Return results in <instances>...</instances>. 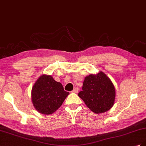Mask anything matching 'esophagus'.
<instances>
[{"instance_id":"obj_1","label":"esophagus","mask_w":146,"mask_h":146,"mask_svg":"<svg viewBox=\"0 0 146 146\" xmlns=\"http://www.w3.org/2000/svg\"><path fill=\"white\" fill-rule=\"evenodd\" d=\"M78 91V88H75L72 91V92H74V93H77Z\"/></svg>"}]
</instances>
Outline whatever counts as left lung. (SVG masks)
<instances>
[{
  "label": "left lung",
  "mask_w": 146,
  "mask_h": 146,
  "mask_svg": "<svg viewBox=\"0 0 146 146\" xmlns=\"http://www.w3.org/2000/svg\"><path fill=\"white\" fill-rule=\"evenodd\" d=\"M78 96L92 111L99 114L107 111L113 107L116 91L111 80L101 71L85 77L82 91Z\"/></svg>",
  "instance_id": "8db88e82"
}]
</instances>
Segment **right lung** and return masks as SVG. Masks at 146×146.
<instances>
[{"mask_svg":"<svg viewBox=\"0 0 146 146\" xmlns=\"http://www.w3.org/2000/svg\"><path fill=\"white\" fill-rule=\"evenodd\" d=\"M69 94L61 83L56 82L51 76L42 75L32 88V100L39 113L50 114L61 107Z\"/></svg>","mask_w":146,"mask_h":146,"instance_id":"right-lung-1","label":"right lung"}]
</instances>
